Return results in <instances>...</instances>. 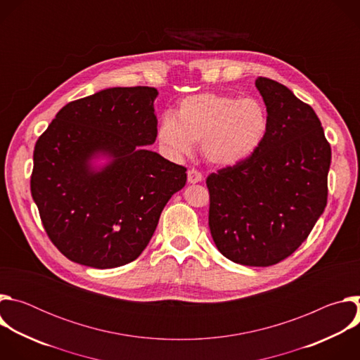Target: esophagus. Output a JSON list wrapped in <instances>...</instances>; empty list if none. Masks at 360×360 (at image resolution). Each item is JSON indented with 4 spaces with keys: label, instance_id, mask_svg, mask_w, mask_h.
<instances>
[{
    "label": "esophagus",
    "instance_id": "34e87169",
    "mask_svg": "<svg viewBox=\"0 0 360 360\" xmlns=\"http://www.w3.org/2000/svg\"><path fill=\"white\" fill-rule=\"evenodd\" d=\"M202 181V174L196 169H189L188 171V182L189 184H198Z\"/></svg>",
    "mask_w": 360,
    "mask_h": 360
}]
</instances>
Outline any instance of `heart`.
Returning a JSON list of instances; mask_svg holds the SVG:
<instances>
[{
	"instance_id": "1",
	"label": "heart",
	"mask_w": 360,
	"mask_h": 360,
	"mask_svg": "<svg viewBox=\"0 0 360 360\" xmlns=\"http://www.w3.org/2000/svg\"><path fill=\"white\" fill-rule=\"evenodd\" d=\"M269 128L259 99L199 92L179 101L175 117L165 114L158 125L160 143L174 157L191 153L202 142L203 157L219 167H232L258 150Z\"/></svg>"
}]
</instances>
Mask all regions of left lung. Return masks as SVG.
I'll list each match as a JSON object with an SVG mask.
<instances>
[{
    "label": "left lung",
    "instance_id": "8db88e82",
    "mask_svg": "<svg viewBox=\"0 0 360 360\" xmlns=\"http://www.w3.org/2000/svg\"><path fill=\"white\" fill-rule=\"evenodd\" d=\"M255 85L268 134L248 160L207 178L210 229L225 258L271 266L292 255L323 214L332 152L311 105L274 79L259 77Z\"/></svg>",
    "mask_w": 360,
    "mask_h": 360
}]
</instances>
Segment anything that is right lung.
<instances>
[{
  "mask_svg": "<svg viewBox=\"0 0 360 360\" xmlns=\"http://www.w3.org/2000/svg\"><path fill=\"white\" fill-rule=\"evenodd\" d=\"M150 86L108 88L67 104L38 138L31 193L48 238L79 265L135 261L186 168L143 146L157 139ZM110 162L96 170L91 160Z\"/></svg>",
  "mask_w": 360,
  "mask_h": 360,
  "instance_id": "add662e5",
  "label": "right lung"
}]
</instances>
